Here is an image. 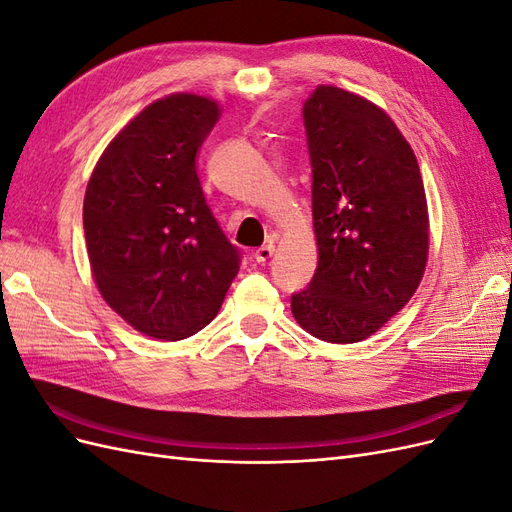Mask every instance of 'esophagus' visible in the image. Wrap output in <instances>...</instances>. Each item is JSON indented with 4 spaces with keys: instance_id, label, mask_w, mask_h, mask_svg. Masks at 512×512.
Here are the masks:
<instances>
[{
    "instance_id": "obj_1",
    "label": "esophagus",
    "mask_w": 512,
    "mask_h": 512,
    "mask_svg": "<svg viewBox=\"0 0 512 512\" xmlns=\"http://www.w3.org/2000/svg\"><path fill=\"white\" fill-rule=\"evenodd\" d=\"M273 252H275V245L267 243V245L258 247V250L254 252V258H256V262H267L273 256Z\"/></svg>"
}]
</instances>
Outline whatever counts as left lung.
Listing matches in <instances>:
<instances>
[{
  "label": "left lung",
  "mask_w": 512,
  "mask_h": 512,
  "mask_svg": "<svg viewBox=\"0 0 512 512\" xmlns=\"http://www.w3.org/2000/svg\"><path fill=\"white\" fill-rule=\"evenodd\" d=\"M318 269L292 316L331 344L374 335L421 284L429 218L421 168L382 108L331 85L303 102Z\"/></svg>",
  "instance_id": "1"
}]
</instances>
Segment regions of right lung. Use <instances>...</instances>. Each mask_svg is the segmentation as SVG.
I'll list each match as a JSON object with an SVG mask.
<instances>
[{"label":"right lung","mask_w":512,"mask_h":512,"mask_svg":"<svg viewBox=\"0 0 512 512\" xmlns=\"http://www.w3.org/2000/svg\"><path fill=\"white\" fill-rule=\"evenodd\" d=\"M218 104L175 94L123 128L89 179L83 226L98 290L136 331L185 339L220 312L239 273L232 245L200 188L196 153Z\"/></svg>","instance_id":"right-lung-1"}]
</instances>
